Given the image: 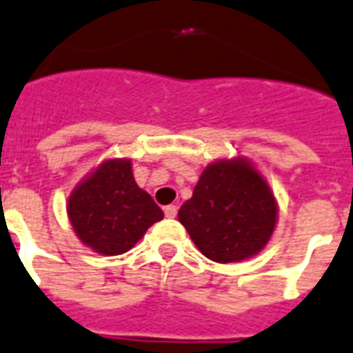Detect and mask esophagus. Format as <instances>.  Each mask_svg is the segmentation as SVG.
<instances>
[{
  "mask_svg": "<svg viewBox=\"0 0 353 353\" xmlns=\"http://www.w3.org/2000/svg\"><path fill=\"white\" fill-rule=\"evenodd\" d=\"M163 214H165V217H169V219H173L174 215H176V206H174V204H169V206L163 208Z\"/></svg>",
  "mask_w": 353,
  "mask_h": 353,
  "instance_id": "obj_1",
  "label": "esophagus"
}]
</instances>
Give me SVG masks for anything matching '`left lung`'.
Segmentation results:
<instances>
[{
  "instance_id": "left-lung-1",
  "label": "left lung",
  "mask_w": 353,
  "mask_h": 353,
  "mask_svg": "<svg viewBox=\"0 0 353 353\" xmlns=\"http://www.w3.org/2000/svg\"><path fill=\"white\" fill-rule=\"evenodd\" d=\"M179 221L208 259L237 263L269 245L278 202L248 158H219L204 168L193 196L179 210Z\"/></svg>"
}]
</instances>
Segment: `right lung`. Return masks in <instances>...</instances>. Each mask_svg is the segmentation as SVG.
<instances>
[{
  "label": "right lung",
  "instance_id": "obj_1",
  "mask_svg": "<svg viewBox=\"0 0 353 353\" xmlns=\"http://www.w3.org/2000/svg\"><path fill=\"white\" fill-rule=\"evenodd\" d=\"M68 219L84 247L119 256L145 236L163 212L136 184L130 158H106L68 196Z\"/></svg>",
  "mask_w": 353,
  "mask_h": 353
}]
</instances>
